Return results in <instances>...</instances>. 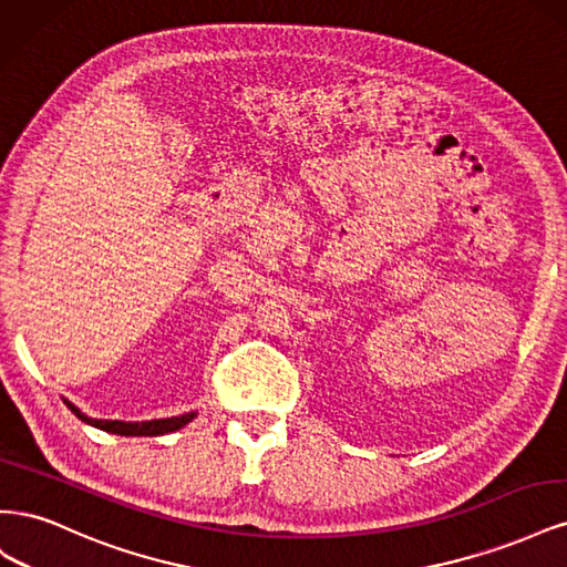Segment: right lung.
<instances>
[{
    "label": "right lung",
    "mask_w": 567,
    "mask_h": 567,
    "mask_svg": "<svg viewBox=\"0 0 567 567\" xmlns=\"http://www.w3.org/2000/svg\"><path fill=\"white\" fill-rule=\"evenodd\" d=\"M68 409L73 411V414L90 423V425H96L101 427V431L106 433H115V435H125V437H136V435H165V433H175L179 431V427H184L188 421H192L196 414H184V416H173V419H161V421H144V423H125V421H96V419H87L82 414V411L78 406H73L71 402H65Z\"/></svg>",
    "instance_id": "1"
}]
</instances>
